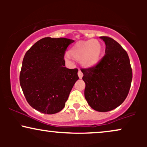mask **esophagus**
I'll return each mask as SVG.
<instances>
[{"label":"esophagus","mask_w":147,"mask_h":147,"mask_svg":"<svg viewBox=\"0 0 147 147\" xmlns=\"http://www.w3.org/2000/svg\"><path fill=\"white\" fill-rule=\"evenodd\" d=\"M78 76L79 79H82V77H83V73H82V72L81 70H79L78 71Z\"/></svg>","instance_id":"1"}]
</instances>
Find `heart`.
<instances>
[{
	"label": "heart",
	"mask_w": 147,
	"mask_h": 147,
	"mask_svg": "<svg viewBox=\"0 0 147 147\" xmlns=\"http://www.w3.org/2000/svg\"><path fill=\"white\" fill-rule=\"evenodd\" d=\"M102 52V45L97 40L79 41L69 51V55L76 60H79L82 65L90 67L98 62Z\"/></svg>",
	"instance_id": "1"
}]
</instances>
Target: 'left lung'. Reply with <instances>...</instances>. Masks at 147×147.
I'll return each mask as SVG.
<instances>
[{
    "label": "left lung",
    "mask_w": 147,
    "mask_h": 147,
    "mask_svg": "<svg viewBox=\"0 0 147 147\" xmlns=\"http://www.w3.org/2000/svg\"><path fill=\"white\" fill-rule=\"evenodd\" d=\"M105 42V55L97 64L82 68L86 84L84 96L94 110L107 112L122 104L129 94L133 73L127 52L109 36H100Z\"/></svg>",
    "instance_id": "obj_1"
}]
</instances>
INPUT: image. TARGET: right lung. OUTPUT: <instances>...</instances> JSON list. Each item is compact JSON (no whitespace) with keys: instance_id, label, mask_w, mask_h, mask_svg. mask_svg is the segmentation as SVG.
Returning a JSON list of instances; mask_svg holds the SVG:
<instances>
[{"instance_id":"add662e5","label":"right lung","mask_w":147,"mask_h":147,"mask_svg":"<svg viewBox=\"0 0 147 147\" xmlns=\"http://www.w3.org/2000/svg\"><path fill=\"white\" fill-rule=\"evenodd\" d=\"M75 41L65 38L45 37L35 43L23 60L20 84L27 102L45 114H55L65 106L78 69L65 66L64 55Z\"/></svg>"}]
</instances>
